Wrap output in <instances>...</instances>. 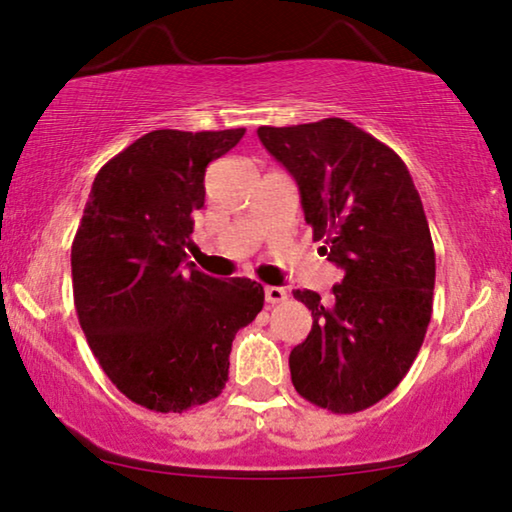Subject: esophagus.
I'll return each mask as SVG.
<instances>
[{
    "mask_svg": "<svg viewBox=\"0 0 512 512\" xmlns=\"http://www.w3.org/2000/svg\"><path fill=\"white\" fill-rule=\"evenodd\" d=\"M264 296H266V303L276 305V303H282L287 299V289L282 287H266L264 289Z\"/></svg>",
    "mask_w": 512,
    "mask_h": 512,
    "instance_id": "34e87169",
    "label": "esophagus"
}]
</instances>
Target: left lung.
<instances>
[{
    "label": "left lung",
    "mask_w": 512,
    "mask_h": 512,
    "mask_svg": "<svg viewBox=\"0 0 512 512\" xmlns=\"http://www.w3.org/2000/svg\"><path fill=\"white\" fill-rule=\"evenodd\" d=\"M299 183L305 223L342 269L331 299L296 289L312 329L289 354L296 393L333 414L384 400L407 375L432 317L434 246L402 158L347 119L259 126Z\"/></svg>",
    "instance_id": "left-lung-1"
}]
</instances>
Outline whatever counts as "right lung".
I'll return each instance as SVG.
<instances>
[{
	"label": "right lung",
	"instance_id": "1",
	"mask_svg": "<svg viewBox=\"0 0 512 512\" xmlns=\"http://www.w3.org/2000/svg\"><path fill=\"white\" fill-rule=\"evenodd\" d=\"M230 131H151L98 170L71 248L73 301L114 386L140 407L181 414L223 393L234 335L264 287L183 264L204 172L239 144Z\"/></svg>",
	"mask_w": 512,
	"mask_h": 512
}]
</instances>
